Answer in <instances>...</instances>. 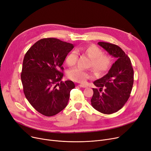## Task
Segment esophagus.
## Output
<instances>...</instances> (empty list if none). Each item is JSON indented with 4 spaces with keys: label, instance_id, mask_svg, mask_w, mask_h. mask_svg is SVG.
<instances>
[{
    "label": "esophagus",
    "instance_id": "obj_1",
    "mask_svg": "<svg viewBox=\"0 0 151 151\" xmlns=\"http://www.w3.org/2000/svg\"><path fill=\"white\" fill-rule=\"evenodd\" d=\"M78 86H79L80 87H81V88H87L88 87V86H87V85L86 84H79V85H78Z\"/></svg>",
    "mask_w": 151,
    "mask_h": 151
}]
</instances>
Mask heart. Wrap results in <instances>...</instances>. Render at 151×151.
<instances>
[{
  "label": "heart",
  "mask_w": 151,
  "mask_h": 151,
  "mask_svg": "<svg viewBox=\"0 0 151 151\" xmlns=\"http://www.w3.org/2000/svg\"><path fill=\"white\" fill-rule=\"evenodd\" d=\"M83 51L91 58L89 65L92 67L98 76L106 73L109 70L112 64V58L109 55L103 54V51L97 45L91 44L88 46L78 49ZM78 60V55L76 50H72L67 55L65 62L69 67H73L76 64ZM68 77L70 80L76 82L85 83L91 77L90 72L80 67H76L70 70L67 73Z\"/></svg>",
  "instance_id": "heart-1"
}]
</instances>
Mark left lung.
I'll return each instance as SVG.
<instances>
[{"mask_svg": "<svg viewBox=\"0 0 151 151\" xmlns=\"http://www.w3.org/2000/svg\"><path fill=\"white\" fill-rule=\"evenodd\" d=\"M98 44L116 60L107 75L94 81L99 89L93 88L94 93L91 102L96 110L104 114H112L121 109L129 99L134 71L130 58L119 46L104 42H99Z\"/></svg>", "mask_w": 151, "mask_h": 151, "instance_id": "left-lung-1", "label": "left lung"}]
</instances>
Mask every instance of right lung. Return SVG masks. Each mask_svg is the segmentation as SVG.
<instances>
[{
  "instance_id": "1",
  "label": "right lung",
  "mask_w": 151,
  "mask_h": 151,
  "mask_svg": "<svg viewBox=\"0 0 151 151\" xmlns=\"http://www.w3.org/2000/svg\"><path fill=\"white\" fill-rule=\"evenodd\" d=\"M74 45L56 38L37 41L26 53L21 79L23 92L38 112L54 116L63 110L75 86L73 81H61L63 63Z\"/></svg>"
}]
</instances>
